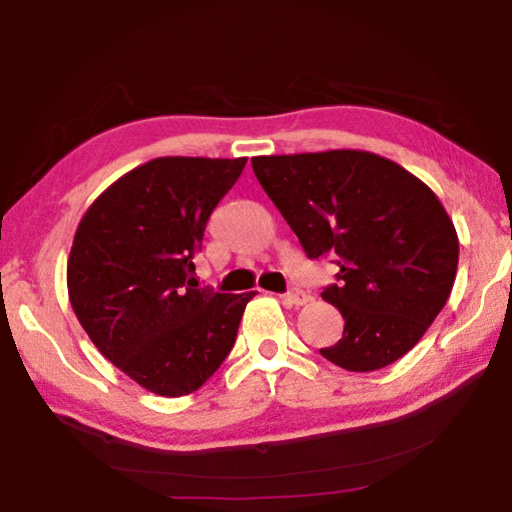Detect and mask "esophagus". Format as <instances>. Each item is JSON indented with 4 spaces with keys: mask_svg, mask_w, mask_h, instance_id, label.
<instances>
[{
    "mask_svg": "<svg viewBox=\"0 0 512 512\" xmlns=\"http://www.w3.org/2000/svg\"><path fill=\"white\" fill-rule=\"evenodd\" d=\"M282 300L287 302V305H291V307H302V305H307V302H309V296H307L305 291H300V289H291L289 293H284Z\"/></svg>",
    "mask_w": 512,
    "mask_h": 512,
    "instance_id": "obj_1",
    "label": "esophagus"
}]
</instances>
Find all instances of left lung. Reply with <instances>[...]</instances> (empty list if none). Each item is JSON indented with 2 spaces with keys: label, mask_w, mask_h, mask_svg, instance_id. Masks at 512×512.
I'll list each match as a JSON object with an SVG mask.
<instances>
[{
  "label": "left lung",
  "mask_w": 512,
  "mask_h": 512,
  "mask_svg": "<svg viewBox=\"0 0 512 512\" xmlns=\"http://www.w3.org/2000/svg\"><path fill=\"white\" fill-rule=\"evenodd\" d=\"M253 171L311 259L339 255L343 339L320 350L352 372L391 366L418 343L452 293L458 235L438 196L370 151L257 155Z\"/></svg>",
  "instance_id": "left-lung-1"
}]
</instances>
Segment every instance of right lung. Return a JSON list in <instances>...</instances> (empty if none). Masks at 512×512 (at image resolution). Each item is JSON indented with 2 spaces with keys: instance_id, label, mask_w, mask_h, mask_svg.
Masks as SVG:
<instances>
[{
  "instance_id": "right-lung-1",
  "label": "right lung",
  "mask_w": 512,
  "mask_h": 512,
  "mask_svg": "<svg viewBox=\"0 0 512 512\" xmlns=\"http://www.w3.org/2000/svg\"><path fill=\"white\" fill-rule=\"evenodd\" d=\"M248 158H155L115 180L76 228L67 293L90 341L146 391L189 395L237 339L255 291L196 289L207 219Z\"/></svg>"
}]
</instances>
